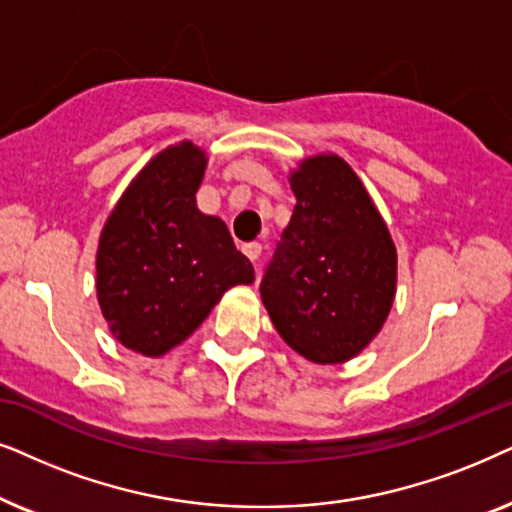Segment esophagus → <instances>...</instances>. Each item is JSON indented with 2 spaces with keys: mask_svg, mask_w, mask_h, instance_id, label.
Wrapping results in <instances>:
<instances>
[{
  "mask_svg": "<svg viewBox=\"0 0 512 512\" xmlns=\"http://www.w3.org/2000/svg\"><path fill=\"white\" fill-rule=\"evenodd\" d=\"M243 252H245V257H248L250 262H257V260H260V255H262V245L260 243H245Z\"/></svg>",
  "mask_w": 512,
  "mask_h": 512,
  "instance_id": "34e87169",
  "label": "esophagus"
}]
</instances>
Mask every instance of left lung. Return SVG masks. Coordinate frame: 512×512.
I'll use <instances>...</instances> for the list:
<instances>
[{
	"mask_svg": "<svg viewBox=\"0 0 512 512\" xmlns=\"http://www.w3.org/2000/svg\"><path fill=\"white\" fill-rule=\"evenodd\" d=\"M297 206L260 283L283 342L318 365L356 358L384 327L398 252L384 217L342 156L290 170Z\"/></svg>",
	"mask_w": 512,
	"mask_h": 512,
	"instance_id": "1",
	"label": "left lung"
}]
</instances>
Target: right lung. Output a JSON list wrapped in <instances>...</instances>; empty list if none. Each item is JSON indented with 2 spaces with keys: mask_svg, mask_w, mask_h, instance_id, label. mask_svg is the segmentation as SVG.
I'll return each instance as SVG.
<instances>
[{
  "mask_svg": "<svg viewBox=\"0 0 512 512\" xmlns=\"http://www.w3.org/2000/svg\"><path fill=\"white\" fill-rule=\"evenodd\" d=\"M208 156L192 140L147 161L121 194L95 255L98 304L114 339L159 358L199 327L255 269L227 224L196 208Z\"/></svg>",
  "mask_w": 512,
  "mask_h": 512,
  "instance_id": "1",
  "label": "right lung"
}]
</instances>
